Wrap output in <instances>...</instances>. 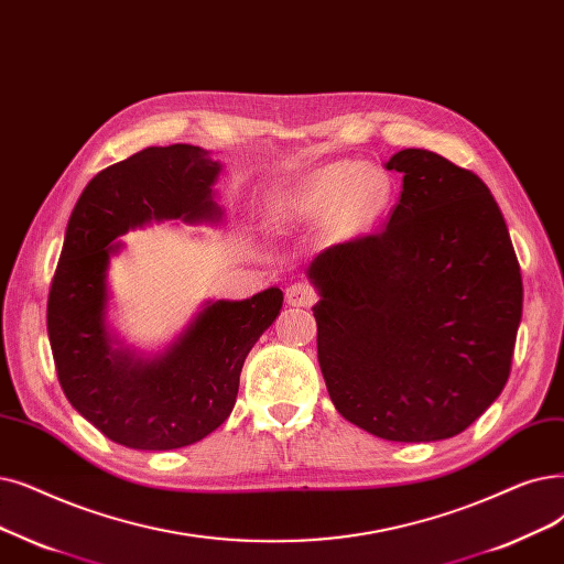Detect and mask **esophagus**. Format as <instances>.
I'll list each match as a JSON object with an SVG mask.
<instances>
[{"label": "esophagus", "instance_id": "34e87169", "mask_svg": "<svg viewBox=\"0 0 564 564\" xmlns=\"http://www.w3.org/2000/svg\"><path fill=\"white\" fill-rule=\"evenodd\" d=\"M317 300L315 290L308 285V283H292L288 290H285V302L290 306H302V308H308L313 306Z\"/></svg>", "mask_w": 564, "mask_h": 564}]
</instances>
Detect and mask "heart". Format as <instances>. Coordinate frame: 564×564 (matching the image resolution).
Instances as JSON below:
<instances>
[{
  "instance_id": "obj_1",
  "label": "heart",
  "mask_w": 564,
  "mask_h": 564,
  "mask_svg": "<svg viewBox=\"0 0 564 564\" xmlns=\"http://www.w3.org/2000/svg\"><path fill=\"white\" fill-rule=\"evenodd\" d=\"M389 200V182L357 161H334L311 170L274 191L269 216L276 226H304L332 214L338 232H355L371 224Z\"/></svg>"
}]
</instances>
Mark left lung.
<instances>
[{
  "instance_id": "8db88e82",
  "label": "left lung",
  "mask_w": 564,
  "mask_h": 564,
  "mask_svg": "<svg viewBox=\"0 0 564 564\" xmlns=\"http://www.w3.org/2000/svg\"><path fill=\"white\" fill-rule=\"evenodd\" d=\"M403 175L387 226L323 251L317 361L334 408L394 443L454 437L507 384L523 313L502 212L470 170L429 150L384 163Z\"/></svg>"
}]
</instances>
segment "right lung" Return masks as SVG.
Wrapping results in <instances>:
<instances>
[{"label":"right lung","mask_w":564,"mask_h":564,"mask_svg":"<svg viewBox=\"0 0 564 564\" xmlns=\"http://www.w3.org/2000/svg\"><path fill=\"white\" fill-rule=\"evenodd\" d=\"M224 165L193 144L147 147L96 175L70 212L47 297V338L68 403L112 443L163 452L198 443L235 408L239 373L283 306L274 285L251 300L205 302L161 352L124 346L108 325L110 258L129 230L221 224Z\"/></svg>","instance_id":"obj_1"}]
</instances>
